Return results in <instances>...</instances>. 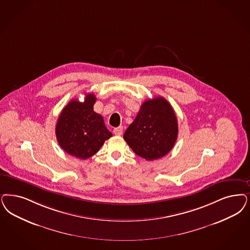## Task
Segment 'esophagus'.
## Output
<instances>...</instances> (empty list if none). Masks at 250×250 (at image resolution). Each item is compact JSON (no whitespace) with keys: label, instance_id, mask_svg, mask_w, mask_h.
Returning <instances> with one entry per match:
<instances>
[{"label":"esophagus","instance_id":"34e87169","mask_svg":"<svg viewBox=\"0 0 250 250\" xmlns=\"http://www.w3.org/2000/svg\"><path fill=\"white\" fill-rule=\"evenodd\" d=\"M123 126H119V127H116L113 129V134L116 135V136H121L123 134Z\"/></svg>","mask_w":250,"mask_h":250}]
</instances>
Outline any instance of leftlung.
<instances>
[{
    "instance_id": "obj_1",
    "label": "left lung",
    "mask_w": 250,
    "mask_h": 250,
    "mask_svg": "<svg viewBox=\"0 0 250 250\" xmlns=\"http://www.w3.org/2000/svg\"><path fill=\"white\" fill-rule=\"evenodd\" d=\"M178 124L172 105L163 97L144 102L124 139L138 156L153 161L166 155L174 146Z\"/></svg>"
}]
</instances>
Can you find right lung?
Here are the masks:
<instances>
[{"label": "right lung", "instance_id": "1", "mask_svg": "<svg viewBox=\"0 0 250 250\" xmlns=\"http://www.w3.org/2000/svg\"><path fill=\"white\" fill-rule=\"evenodd\" d=\"M96 97L90 93L84 103L72 100L61 112L56 124V138L69 155L86 160L94 155L112 136L106 128L104 118L94 112Z\"/></svg>", "mask_w": 250, "mask_h": 250}]
</instances>
